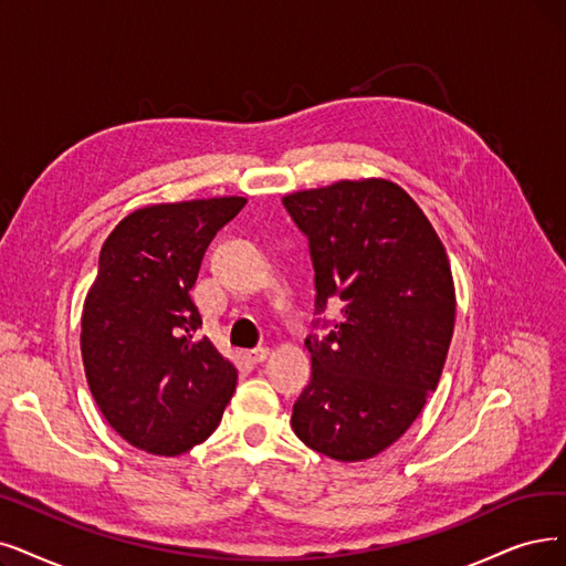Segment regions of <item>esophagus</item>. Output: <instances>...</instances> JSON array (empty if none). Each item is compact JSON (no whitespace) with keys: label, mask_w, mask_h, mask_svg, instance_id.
I'll return each instance as SVG.
<instances>
[{"label":"esophagus","mask_w":566,"mask_h":566,"mask_svg":"<svg viewBox=\"0 0 566 566\" xmlns=\"http://www.w3.org/2000/svg\"><path fill=\"white\" fill-rule=\"evenodd\" d=\"M245 357L251 359L253 365H260V361H264V359L269 357V348H266V346H258V348H253V350H248Z\"/></svg>","instance_id":"obj_1"}]
</instances>
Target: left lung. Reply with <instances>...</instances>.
<instances>
[{"label":"left lung","mask_w":566,"mask_h":566,"mask_svg":"<svg viewBox=\"0 0 566 566\" xmlns=\"http://www.w3.org/2000/svg\"><path fill=\"white\" fill-rule=\"evenodd\" d=\"M315 271L311 382L292 409L295 434L332 460L392 446L439 386L455 327L443 245L416 201L382 178L283 197ZM329 301L343 318L327 322Z\"/></svg>","instance_id":"obj_1"}]
</instances>
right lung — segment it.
Listing matches in <instances>:
<instances>
[{"label": "right lung", "mask_w": 566, "mask_h": 566, "mask_svg": "<svg viewBox=\"0 0 566 566\" xmlns=\"http://www.w3.org/2000/svg\"><path fill=\"white\" fill-rule=\"evenodd\" d=\"M243 207V197L146 207L102 245L83 306V367L108 424L146 453H188L234 395V365L197 338L190 290L209 243Z\"/></svg>", "instance_id": "add662e5"}]
</instances>
